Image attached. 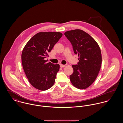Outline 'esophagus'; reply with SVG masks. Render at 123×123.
I'll use <instances>...</instances> for the list:
<instances>
[{
  "label": "esophagus",
  "instance_id": "esophagus-1",
  "mask_svg": "<svg viewBox=\"0 0 123 123\" xmlns=\"http://www.w3.org/2000/svg\"><path fill=\"white\" fill-rule=\"evenodd\" d=\"M65 66V65H62V64H60V67L61 68H63Z\"/></svg>",
  "mask_w": 123,
  "mask_h": 123
}]
</instances>
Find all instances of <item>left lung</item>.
<instances>
[{
    "label": "left lung",
    "mask_w": 123,
    "mask_h": 123,
    "mask_svg": "<svg viewBox=\"0 0 123 123\" xmlns=\"http://www.w3.org/2000/svg\"><path fill=\"white\" fill-rule=\"evenodd\" d=\"M64 35L72 45L74 53L78 54L79 62L72 65L73 73L70 76L72 84L83 89L95 80L100 70L102 57L100 47L88 33L80 29L68 31Z\"/></svg>",
    "instance_id": "obj_1"
}]
</instances>
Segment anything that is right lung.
Masks as SVG:
<instances>
[{"label": "right lung", "instance_id": "right-lung-1", "mask_svg": "<svg viewBox=\"0 0 123 123\" xmlns=\"http://www.w3.org/2000/svg\"><path fill=\"white\" fill-rule=\"evenodd\" d=\"M62 36L60 32H40L33 36L23 49V69L30 84L39 90L48 89L54 83L60 65L47 63L44 59Z\"/></svg>", "mask_w": 123, "mask_h": 123}]
</instances>
